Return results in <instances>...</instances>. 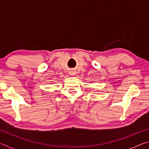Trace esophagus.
I'll return each mask as SVG.
<instances>
[{
	"mask_svg": "<svg viewBox=\"0 0 149 149\" xmlns=\"http://www.w3.org/2000/svg\"><path fill=\"white\" fill-rule=\"evenodd\" d=\"M75 74V72H70V75H74Z\"/></svg>",
	"mask_w": 149,
	"mask_h": 149,
	"instance_id": "obj_1",
	"label": "esophagus"
}]
</instances>
